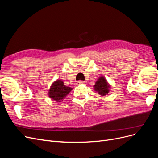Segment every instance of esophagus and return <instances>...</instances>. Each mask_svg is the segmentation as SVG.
Here are the masks:
<instances>
[{
  "mask_svg": "<svg viewBox=\"0 0 158 158\" xmlns=\"http://www.w3.org/2000/svg\"><path fill=\"white\" fill-rule=\"evenodd\" d=\"M86 84V82H84V81H82V80H79L77 82H76V84L77 85H80V84Z\"/></svg>",
  "mask_w": 158,
  "mask_h": 158,
  "instance_id": "1",
  "label": "esophagus"
}]
</instances>
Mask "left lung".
I'll list each match as a JSON object with an SVG mask.
<instances>
[{"instance_id": "left-lung-1", "label": "left lung", "mask_w": 158, "mask_h": 158, "mask_svg": "<svg viewBox=\"0 0 158 158\" xmlns=\"http://www.w3.org/2000/svg\"><path fill=\"white\" fill-rule=\"evenodd\" d=\"M111 85L107 82L103 76H100L94 85V89L102 96H105L109 94Z\"/></svg>"}]
</instances>
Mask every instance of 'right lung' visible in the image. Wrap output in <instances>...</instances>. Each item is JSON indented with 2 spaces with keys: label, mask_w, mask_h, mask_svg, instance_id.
<instances>
[{
  "label": "right lung",
  "mask_w": 158,
  "mask_h": 158,
  "mask_svg": "<svg viewBox=\"0 0 158 158\" xmlns=\"http://www.w3.org/2000/svg\"><path fill=\"white\" fill-rule=\"evenodd\" d=\"M72 89L73 88L66 86L64 84L63 80L58 79L51 85L48 95L51 99L55 100L57 103H59L63 102V100L71 92Z\"/></svg>",
  "instance_id": "add662e5"
}]
</instances>
